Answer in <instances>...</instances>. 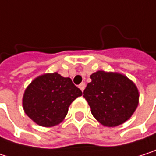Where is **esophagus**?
<instances>
[{
    "label": "esophagus",
    "instance_id": "obj_1",
    "mask_svg": "<svg viewBox=\"0 0 156 156\" xmlns=\"http://www.w3.org/2000/svg\"><path fill=\"white\" fill-rule=\"evenodd\" d=\"M79 88L81 89L82 92H83V90H84V88H85V83H82L81 84H79Z\"/></svg>",
    "mask_w": 156,
    "mask_h": 156
}]
</instances>
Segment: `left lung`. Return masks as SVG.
<instances>
[{
  "mask_svg": "<svg viewBox=\"0 0 156 156\" xmlns=\"http://www.w3.org/2000/svg\"><path fill=\"white\" fill-rule=\"evenodd\" d=\"M83 91L94 117L107 127L118 126L132 116L139 104V91L125 75L97 71Z\"/></svg>",
  "mask_w": 156,
  "mask_h": 156,
  "instance_id": "1",
  "label": "left lung"
}]
</instances>
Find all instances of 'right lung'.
<instances>
[{
    "label": "right lung",
    "mask_w": 156,
    "mask_h": 156,
    "mask_svg": "<svg viewBox=\"0 0 156 156\" xmlns=\"http://www.w3.org/2000/svg\"><path fill=\"white\" fill-rule=\"evenodd\" d=\"M83 94L69 77L58 73H44L32 81L23 96V107L27 116L43 127L61 123L69 106Z\"/></svg>",
    "instance_id": "1"
}]
</instances>
